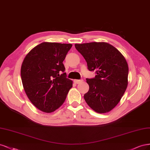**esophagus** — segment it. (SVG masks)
Segmentation results:
<instances>
[{"mask_svg": "<svg viewBox=\"0 0 150 150\" xmlns=\"http://www.w3.org/2000/svg\"><path fill=\"white\" fill-rule=\"evenodd\" d=\"M83 81V79H81V80H74L75 83H76V84L80 83H81V82Z\"/></svg>", "mask_w": 150, "mask_h": 150, "instance_id": "esophagus-1", "label": "esophagus"}]
</instances>
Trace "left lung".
Here are the masks:
<instances>
[{"label":"left lung","mask_w":150,"mask_h":150,"mask_svg":"<svg viewBox=\"0 0 150 150\" xmlns=\"http://www.w3.org/2000/svg\"><path fill=\"white\" fill-rule=\"evenodd\" d=\"M76 49L93 71L94 78L86 79L89 90L84 99L96 112L105 113L119 103L128 86V66L123 55L106 42L75 44Z\"/></svg>","instance_id":"1"}]
</instances>
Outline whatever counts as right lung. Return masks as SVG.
<instances>
[{
    "label": "right lung",
    "mask_w": 150,
    "mask_h": 150,
    "mask_svg": "<svg viewBox=\"0 0 150 150\" xmlns=\"http://www.w3.org/2000/svg\"><path fill=\"white\" fill-rule=\"evenodd\" d=\"M71 47L70 43L43 42L28 52L22 62L24 90L32 103L43 112L59 108L72 87L63 64Z\"/></svg>",
    "instance_id": "add662e5"
}]
</instances>
